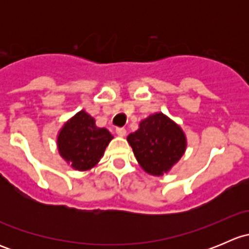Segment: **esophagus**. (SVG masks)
<instances>
[{
	"mask_svg": "<svg viewBox=\"0 0 249 249\" xmlns=\"http://www.w3.org/2000/svg\"><path fill=\"white\" fill-rule=\"evenodd\" d=\"M115 132H117L119 136H125V135H126V129H125V127H117V129H115Z\"/></svg>",
	"mask_w": 249,
	"mask_h": 249,
	"instance_id": "obj_1",
	"label": "esophagus"
}]
</instances>
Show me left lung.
Here are the masks:
<instances>
[{
    "instance_id": "1",
    "label": "left lung",
    "mask_w": 249,
    "mask_h": 249,
    "mask_svg": "<svg viewBox=\"0 0 249 249\" xmlns=\"http://www.w3.org/2000/svg\"><path fill=\"white\" fill-rule=\"evenodd\" d=\"M142 169L153 176H161L180 159L185 137L180 127L162 113L142 120L140 129L127 136Z\"/></svg>"
}]
</instances>
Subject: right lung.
I'll return each mask as SVG.
<instances>
[{"label":"right lung","instance_id":"obj_1","mask_svg":"<svg viewBox=\"0 0 249 249\" xmlns=\"http://www.w3.org/2000/svg\"><path fill=\"white\" fill-rule=\"evenodd\" d=\"M112 139L108 130L97 127L94 118L80 110L62 127L57 147L61 157L73 169L85 171L99 162Z\"/></svg>","mask_w":249,"mask_h":249}]
</instances>
